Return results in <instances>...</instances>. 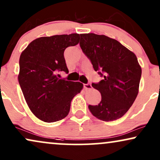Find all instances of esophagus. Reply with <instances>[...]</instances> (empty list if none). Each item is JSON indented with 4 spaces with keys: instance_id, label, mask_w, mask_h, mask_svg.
<instances>
[{
    "instance_id": "obj_1",
    "label": "esophagus",
    "mask_w": 160,
    "mask_h": 160,
    "mask_svg": "<svg viewBox=\"0 0 160 160\" xmlns=\"http://www.w3.org/2000/svg\"><path fill=\"white\" fill-rule=\"evenodd\" d=\"M83 87L85 89H91L92 88V85L90 83H86V84H83Z\"/></svg>"
}]
</instances>
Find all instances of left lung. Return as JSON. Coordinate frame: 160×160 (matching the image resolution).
Returning <instances> with one entry per match:
<instances>
[{"mask_svg":"<svg viewBox=\"0 0 160 160\" xmlns=\"http://www.w3.org/2000/svg\"><path fill=\"white\" fill-rule=\"evenodd\" d=\"M80 46L102 80L92 87L101 94L98 105H89L92 114L102 121L122 117L138 94L142 69L135 54L117 40L94 33L81 34Z\"/></svg>","mask_w":160,"mask_h":160,"instance_id":"8db88e82","label":"left lung"}]
</instances>
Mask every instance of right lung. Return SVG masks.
Returning a JSON list of instances; mask_svg holds the SVG:
<instances>
[{"label": "right lung", "mask_w": 160, "mask_h": 160, "mask_svg": "<svg viewBox=\"0 0 160 160\" xmlns=\"http://www.w3.org/2000/svg\"><path fill=\"white\" fill-rule=\"evenodd\" d=\"M80 35H54L34 40L20 57L18 82L34 114L46 122L59 121L68 114L71 102L83 87L81 82L60 79L68 73L64 51L79 43Z\"/></svg>", "instance_id": "right-lung-1"}]
</instances>
